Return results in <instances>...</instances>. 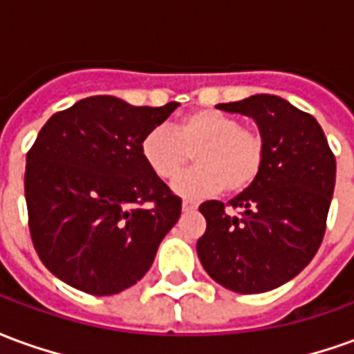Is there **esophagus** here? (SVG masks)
<instances>
[{
  "label": "esophagus",
  "mask_w": 354,
  "mask_h": 354,
  "mask_svg": "<svg viewBox=\"0 0 354 354\" xmlns=\"http://www.w3.org/2000/svg\"><path fill=\"white\" fill-rule=\"evenodd\" d=\"M199 208V203L197 201H184L182 203V210L184 212H193V210H197Z\"/></svg>",
  "instance_id": "obj_1"
}]
</instances>
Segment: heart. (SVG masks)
<instances>
[{
    "instance_id": "obj_1",
    "label": "heart",
    "mask_w": 354,
    "mask_h": 354,
    "mask_svg": "<svg viewBox=\"0 0 354 354\" xmlns=\"http://www.w3.org/2000/svg\"><path fill=\"white\" fill-rule=\"evenodd\" d=\"M196 151L198 167L176 178L172 192L184 199L212 197L227 185L245 192L260 176L266 161V140L258 129L246 127L235 115L197 109L169 127H155L142 138L140 151L149 169L162 180H172Z\"/></svg>"
}]
</instances>
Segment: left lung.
<instances>
[{
	"label": "left lung",
	"mask_w": 354,
	"mask_h": 354,
	"mask_svg": "<svg viewBox=\"0 0 354 354\" xmlns=\"http://www.w3.org/2000/svg\"><path fill=\"white\" fill-rule=\"evenodd\" d=\"M218 109L252 117L266 140L260 176L230 205L199 207L207 231L199 260L212 279L239 294H261L294 279L319 250L335 184V157L317 119L273 94Z\"/></svg>",
	"instance_id": "8db88e82"
}]
</instances>
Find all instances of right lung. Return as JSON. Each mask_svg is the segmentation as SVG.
<instances>
[{
  "mask_svg": "<svg viewBox=\"0 0 354 354\" xmlns=\"http://www.w3.org/2000/svg\"><path fill=\"white\" fill-rule=\"evenodd\" d=\"M176 108L91 96L43 124L26 155L28 225L60 281L111 296L147 273L182 199L147 167L140 144Z\"/></svg>",
  "mask_w": 354,
  "mask_h": 354,
  "instance_id": "right-lung-1",
  "label": "right lung"
}]
</instances>
